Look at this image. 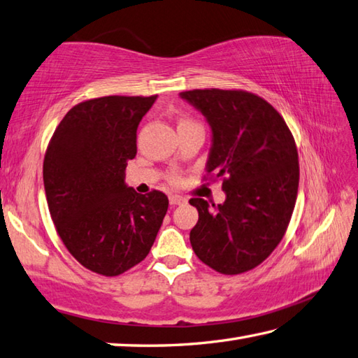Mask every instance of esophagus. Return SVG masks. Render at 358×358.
I'll return each mask as SVG.
<instances>
[{
  "mask_svg": "<svg viewBox=\"0 0 358 358\" xmlns=\"http://www.w3.org/2000/svg\"><path fill=\"white\" fill-rule=\"evenodd\" d=\"M169 203L172 206H177V205H183V203H186V199L181 197V195H175L172 194L169 197Z\"/></svg>",
  "mask_w": 358,
  "mask_h": 358,
  "instance_id": "obj_1",
  "label": "esophagus"
}]
</instances>
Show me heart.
<instances>
[{"mask_svg": "<svg viewBox=\"0 0 358 358\" xmlns=\"http://www.w3.org/2000/svg\"><path fill=\"white\" fill-rule=\"evenodd\" d=\"M180 124H195V122L189 121V119H181ZM171 181H172V183H178V181H180V175H178V173H172V175H171Z\"/></svg>", "mask_w": 358, "mask_h": 358, "instance_id": "1", "label": "heart"}]
</instances>
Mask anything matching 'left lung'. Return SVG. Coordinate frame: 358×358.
<instances>
[{"label":"left lung","instance_id":"left-lung-1","mask_svg":"<svg viewBox=\"0 0 358 358\" xmlns=\"http://www.w3.org/2000/svg\"><path fill=\"white\" fill-rule=\"evenodd\" d=\"M180 96L211 125L206 171L222 178L227 194L214 209L203 199L189 200L199 211L192 250L222 275H241L273 253L290 223L299 183L295 138L275 107L250 91L206 88Z\"/></svg>","mask_w":358,"mask_h":358}]
</instances>
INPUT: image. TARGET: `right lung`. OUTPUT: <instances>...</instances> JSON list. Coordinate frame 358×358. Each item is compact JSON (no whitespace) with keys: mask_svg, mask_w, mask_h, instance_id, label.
Masks as SVG:
<instances>
[{"mask_svg":"<svg viewBox=\"0 0 358 358\" xmlns=\"http://www.w3.org/2000/svg\"><path fill=\"white\" fill-rule=\"evenodd\" d=\"M155 101L157 94L83 101L48 144L49 214L66 250L97 275H122L144 261L169 208L166 194H138L124 181L136 157L138 125Z\"/></svg>","mask_w":358,"mask_h":358,"instance_id":"1","label":"right lung"}]
</instances>
